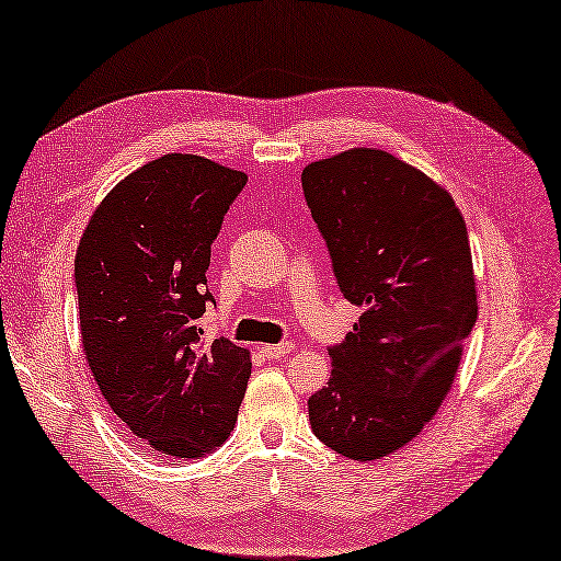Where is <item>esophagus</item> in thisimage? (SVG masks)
<instances>
[{
	"label": "esophagus",
	"mask_w": 561,
	"mask_h": 561,
	"mask_svg": "<svg viewBox=\"0 0 561 561\" xmlns=\"http://www.w3.org/2000/svg\"><path fill=\"white\" fill-rule=\"evenodd\" d=\"M257 350L263 352V357H267V359H280V357H286L288 352H294V344H290V342H283V344H260Z\"/></svg>",
	"instance_id": "obj_1"
}]
</instances>
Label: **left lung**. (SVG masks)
I'll use <instances>...</instances> for the list:
<instances>
[{
    "mask_svg": "<svg viewBox=\"0 0 561 561\" xmlns=\"http://www.w3.org/2000/svg\"><path fill=\"white\" fill-rule=\"evenodd\" d=\"M301 186L334 278L363 317L329 347L332 378L309 398L313 434L373 462L439 411L478 321L470 237L451 196L386 150L306 165Z\"/></svg>",
    "mask_w": 561,
    "mask_h": 561,
    "instance_id": "obj_1",
    "label": "left lung"
}]
</instances>
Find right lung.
Returning <instances> with one entry per match:
<instances>
[{"mask_svg": "<svg viewBox=\"0 0 561 561\" xmlns=\"http://www.w3.org/2000/svg\"><path fill=\"white\" fill-rule=\"evenodd\" d=\"M248 183L171 152L114 186L76 252L81 342L110 409L158 455L204 457L232 434L250 352L198 329L211 242Z\"/></svg>", "mask_w": 561, "mask_h": 561, "instance_id": "1", "label": "right lung"}]
</instances>
